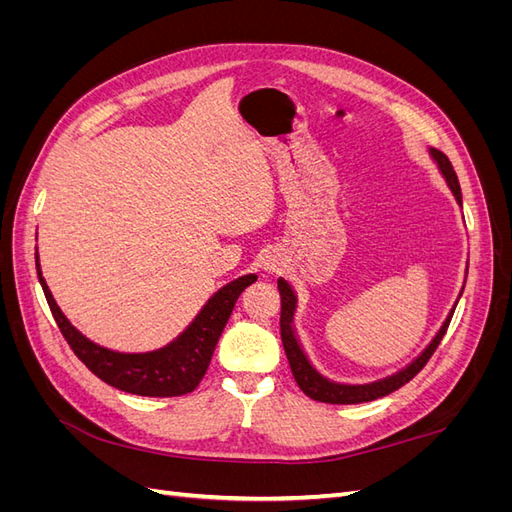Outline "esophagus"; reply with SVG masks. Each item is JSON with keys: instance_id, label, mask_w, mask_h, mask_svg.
I'll list each match as a JSON object with an SVG mask.
<instances>
[{"instance_id": "34e87169", "label": "esophagus", "mask_w": 512, "mask_h": 512, "mask_svg": "<svg viewBox=\"0 0 512 512\" xmlns=\"http://www.w3.org/2000/svg\"><path fill=\"white\" fill-rule=\"evenodd\" d=\"M265 269H267V271H277V262H275V260H267V262H265Z\"/></svg>"}]
</instances>
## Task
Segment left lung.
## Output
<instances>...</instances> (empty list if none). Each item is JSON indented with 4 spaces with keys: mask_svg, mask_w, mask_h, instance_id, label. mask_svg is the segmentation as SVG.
I'll return each instance as SVG.
<instances>
[{
    "mask_svg": "<svg viewBox=\"0 0 512 512\" xmlns=\"http://www.w3.org/2000/svg\"><path fill=\"white\" fill-rule=\"evenodd\" d=\"M431 156H433V160L438 162L446 183L451 185L457 203L461 205V188H459V179H457V173H455L451 160H448L444 153L438 151V149H431ZM277 290H280V297H282L280 333H282V344H284V350H286V356H288L292 376H294V380H297L299 389L307 397L322 401V404H363V401H374L378 397H384V395H389V393L401 389V386L410 382L418 374V371H421L427 365V361L431 359V354L436 352V348L440 346L442 337L448 329V324H451V318L455 314V309H451V314H448V318L444 320L438 335L433 337V342L425 348V352L418 356L416 361H412L406 369H401L399 374H395L391 378L378 380V382H371V384L350 386V384H337V382L322 378L318 371L312 365H309L307 356L303 354V350L297 342V337H294V331H292V316H294V307H297V297H294L292 288L284 280H277Z\"/></svg>",
    "mask_w": 512,
    "mask_h": 512,
    "instance_id": "1",
    "label": "left lung"
}]
</instances>
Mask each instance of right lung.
I'll use <instances>...</instances> for the list:
<instances>
[{"mask_svg": "<svg viewBox=\"0 0 512 512\" xmlns=\"http://www.w3.org/2000/svg\"><path fill=\"white\" fill-rule=\"evenodd\" d=\"M36 269L46 303H49L57 327L61 335L66 337L72 352L79 356L91 374H96L106 384L115 386L119 391L145 397H177L192 393L196 389L198 382L207 374L215 344H218L239 294L258 280L256 275H243L239 280L230 282L228 286L215 292L209 303L200 309V314L190 324L188 331H183L166 348L145 354H123L89 342L61 314V309L57 307L53 294L42 277L38 252Z\"/></svg>", "mask_w": 512, "mask_h": 512, "instance_id": "obj_1", "label": "right lung"}]
</instances>
